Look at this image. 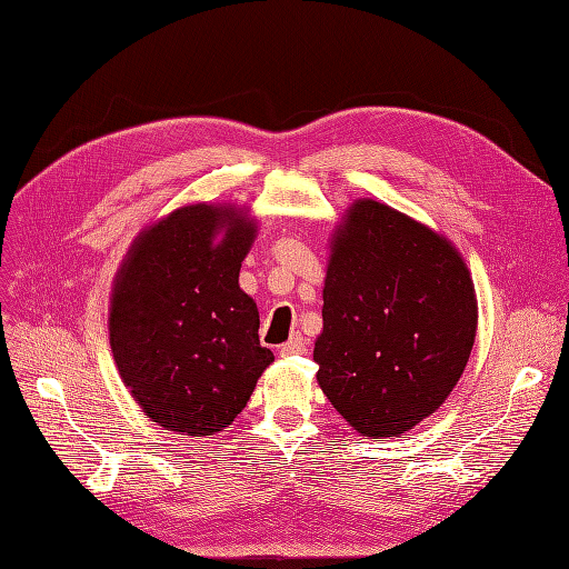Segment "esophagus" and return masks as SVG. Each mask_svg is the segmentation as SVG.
I'll return each mask as SVG.
<instances>
[{"label": "esophagus", "instance_id": "obj_1", "mask_svg": "<svg viewBox=\"0 0 569 569\" xmlns=\"http://www.w3.org/2000/svg\"><path fill=\"white\" fill-rule=\"evenodd\" d=\"M305 351H307V341L300 332L290 335V339L286 343H281V349H279L281 356H295V353H305Z\"/></svg>", "mask_w": 569, "mask_h": 569}]
</instances>
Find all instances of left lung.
Masks as SVG:
<instances>
[{"label": "left lung", "instance_id": "left-lung-1", "mask_svg": "<svg viewBox=\"0 0 569 569\" xmlns=\"http://www.w3.org/2000/svg\"><path fill=\"white\" fill-rule=\"evenodd\" d=\"M477 337V295L449 239L375 200L335 232L318 386L360 435L398 437L456 388Z\"/></svg>", "mask_w": 569, "mask_h": 569}]
</instances>
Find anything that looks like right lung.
I'll use <instances>...</instances> for the list:
<instances>
[{
    "label": "right lung",
    "mask_w": 569,
    "mask_h": 569,
    "mask_svg": "<svg viewBox=\"0 0 569 569\" xmlns=\"http://www.w3.org/2000/svg\"><path fill=\"white\" fill-rule=\"evenodd\" d=\"M256 223L190 204L143 230L111 295L109 337L122 383L153 423L204 437L228 428L274 360L256 302L239 288Z\"/></svg>",
    "instance_id": "1"
}]
</instances>
